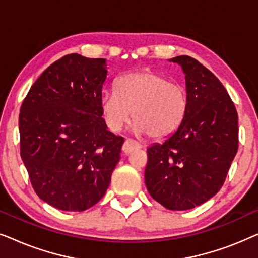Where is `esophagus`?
I'll return each mask as SVG.
<instances>
[{
    "label": "esophagus",
    "instance_id": "1",
    "mask_svg": "<svg viewBox=\"0 0 258 258\" xmlns=\"http://www.w3.org/2000/svg\"><path fill=\"white\" fill-rule=\"evenodd\" d=\"M140 148H141V144L140 143H137V142H135V141H133V140H125L124 143H123L122 151L124 154L128 155L130 153H133L134 150L140 149Z\"/></svg>",
    "mask_w": 258,
    "mask_h": 258
}]
</instances>
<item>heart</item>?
<instances>
[{
  "label": "heart",
  "mask_w": 258,
  "mask_h": 258,
  "mask_svg": "<svg viewBox=\"0 0 258 258\" xmlns=\"http://www.w3.org/2000/svg\"><path fill=\"white\" fill-rule=\"evenodd\" d=\"M100 107L111 132H119L133 114L134 132L163 140L181 128L188 115L189 96L182 84L147 69L119 77L116 90L101 95Z\"/></svg>",
  "instance_id": "obj_1"
}]
</instances>
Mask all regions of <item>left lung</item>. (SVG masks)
Instances as JSON below:
<instances>
[{"instance_id":"1","label":"left lung","mask_w":258,"mask_h":258,"mask_svg":"<svg viewBox=\"0 0 258 258\" xmlns=\"http://www.w3.org/2000/svg\"><path fill=\"white\" fill-rule=\"evenodd\" d=\"M185 74L188 115L177 132L147 149L146 185L169 210H188L207 202L223 185L238 149V115L220 80L182 55L170 59Z\"/></svg>"}]
</instances>
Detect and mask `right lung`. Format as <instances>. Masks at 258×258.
Wrapping results in <instances>:
<instances>
[{"label":"right lung","instance_id":"right-lung-1","mask_svg":"<svg viewBox=\"0 0 258 258\" xmlns=\"http://www.w3.org/2000/svg\"><path fill=\"white\" fill-rule=\"evenodd\" d=\"M107 59L63 56L42 73L20 110L21 157L37 196L83 211L107 191L124 139L107 128L100 97Z\"/></svg>","mask_w":258,"mask_h":258}]
</instances>
